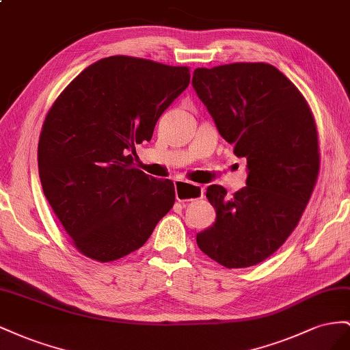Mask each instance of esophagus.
<instances>
[{"instance_id":"esophagus-1","label":"esophagus","mask_w":350,"mask_h":350,"mask_svg":"<svg viewBox=\"0 0 350 350\" xmlns=\"http://www.w3.org/2000/svg\"><path fill=\"white\" fill-rule=\"evenodd\" d=\"M176 199L178 202H191L204 196V187L196 183L176 180Z\"/></svg>"}]
</instances>
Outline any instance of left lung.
<instances>
[{
  "label": "left lung",
  "instance_id": "1",
  "mask_svg": "<svg viewBox=\"0 0 350 350\" xmlns=\"http://www.w3.org/2000/svg\"><path fill=\"white\" fill-rule=\"evenodd\" d=\"M192 85L239 158L246 186L232 198L211 185L215 223L196 234L201 251L226 268L262 262L292 234L317 183L319 146L306 99L267 63L199 67Z\"/></svg>",
  "mask_w": 350,
  "mask_h": 350
}]
</instances>
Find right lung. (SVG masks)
Wrapping results in <instances>:
<instances>
[{"instance_id":"right-lung-1","label":"right lung","mask_w":350,"mask_h":350,"mask_svg":"<svg viewBox=\"0 0 350 350\" xmlns=\"http://www.w3.org/2000/svg\"><path fill=\"white\" fill-rule=\"evenodd\" d=\"M189 82V67L113 55L86 67L49 108L39 177L85 256L109 262L136 251L173 208V182L136 168L131 151L151 141L158 118Z\"/></svg>"}]
</instances>
